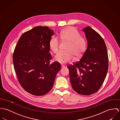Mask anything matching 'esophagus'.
Returning a JSON list of instances; mask_svg holds the SVG:
<instances>
[{
    "mask_svg": "<svg viewBox=\"0 0 120 120\" xmlns=\"http://www.w3.org/2000/svg\"><path fill=\"white\" fill-rule=\"evenodd\" d=\"M61 68H65V66L64 65H61Z\"/></svg>",
    "mask_w": 120,
    "mask_h": 120,
    "instance_id": "34e87169",
    "label": "esophagus"
}]
</instances>
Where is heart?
Returning <instances> with one entry per match:
<instances>
[{
  "label": "heart",
  "mask_w": 120,
  "mask_h": 120,
  "mask_svg": "<svg viewBox=\"0 0 120 120\" xmlns=\"http://www.w3.org/2000/svg\"><path fill=\"white\" fill-rule=\"evenodd\" d=\"M59 38L63 41H68L69 44L66 49L67 51L60 52L55 56V61L62 64L67 63L73 60L74 55L80 57L85 51L87 45L86 39L80 36L74 27H69L62 30ZM60 44V41L55 36L52 37L49 42V48L54 53L59 51Z\"/></svg>",
  "instance_id": "1"
}]
</instances>
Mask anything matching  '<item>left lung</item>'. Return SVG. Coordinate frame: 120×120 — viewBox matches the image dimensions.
<instances>
[{
    "instance_id": "1",
    "label": "left lung",
    "mask_w": 120,
    "mask_h": 120,
    "mask_svg": "<svg viewBox=\"0 0 120 120\" xmlns=\"http://www.w3.org/2000/svg\"><path fill=\"white\" fill-rule=\"evenodd\" d=\"M82 30L87 40V49L79 61L68 68L73 89L79 94L90 95L98 91L103 85L109 59L102 36L89 26Z\"/></svg>"
}]
</instances>
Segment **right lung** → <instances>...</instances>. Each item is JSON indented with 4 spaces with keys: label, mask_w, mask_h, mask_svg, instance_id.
Returning <instances> with one entry per match:
<instances>
[{
    "label": "right lung",
    "mask_w": 120,
    "mask_h": 120,
    "mask_svg": "<svg viewBox=\"0 0 120 120\" xmlns=\"http://www.w3.org/2000/svg\"><path fill=\"white\" fill-rule=\"evenodd\" d=\"M54 33L47 26H37L19 38L13 54L18 82L27 92L40 96L52 88L60 70L59 62L49 64L52 55L49 42Z\"/></svg>",
    "instance_id": "right-lung-1"
}]
</instances>
